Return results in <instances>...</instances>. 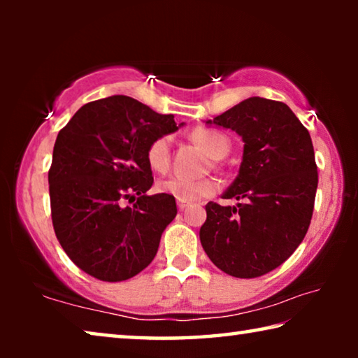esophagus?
I'll return each instance as SVG.
<instances>
[{"instance_id": "1", "label": "esophagus", "mask_w": 358, "mask_h": 358, "mask_svg": "<svg viewBox=\"0 0 358 358\" xmlns=\"http://www.w3.org/2000/svg\"><path fill=\"white\" fill-rule=\"evenodd\" d=\"M177 205H178V208H180V210H185V208L187 207V202H183V201H178V202H177Z\"/></svg>"}]
</instances>
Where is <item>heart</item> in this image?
<instances>
[{
    "label": "heart",
    "instance_id": "b5f03b06",
    "mask_svg": "<svg viewBox=\"0 0 358 358\" xmlns=\"http://www.w3.org/2000/svg\"><path fill=\"white\" fill-rule=\"evenodd\" d=\"M192 141L201 145L213 159H221L229 151V138L217 131L196 129L191 134ZM147 162L155 172H166L171 164V138L167 136L157 137L148 145ZM157 191L169 194L183 202L201 201L203 197L211 196L216 191V183L210 178H186L180 175L162 178L157 181Z\"/></svg>",
    "mask_w": 358,
    "mask_h": 358
}]
</instances>
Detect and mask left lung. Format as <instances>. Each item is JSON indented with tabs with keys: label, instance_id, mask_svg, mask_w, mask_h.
<instances>
[{
	"label": "left lung",
	"instance_id": "obj_1",
	"mask_svg": "<svg viewBox=\"0 0 358 358\" xmlns=\"http://www.w3.org/2000/svg\"><path fill=\"white\" fill-rule=\"evenodd\" d=\"M205 124L237 132L243 157L222 199L205 205L201 243L217 268L257 278L280 266L305 238L317 189V167L308 129L284 102L241 101Z\"/></svg>",
	"mask_w": 358,
	"mask_h": 358
}]
</instances>
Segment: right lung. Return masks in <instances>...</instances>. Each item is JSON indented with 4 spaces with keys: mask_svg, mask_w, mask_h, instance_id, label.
Here are the masks:
<instances>
[{
    "mask_svg": "<svg viewBox=\"0 0 358 358\" xmlns=\"http://www.w3.org/2000/svg\"><path fill=\"white\" fill-rule=\"evenodd\" d=\"M181 126L173 115L115 94L85 104L58 132L48 171L53 229L85 273L124 281L155 259L177 203L169 194L147 196V148ZM128 198L138 202L126 208Z\"/></svg>",
    "mask_w": 358,
    "mask_h": 358,
    "instance_id": "1",
    "label": "right lung"
}]
</instances>
